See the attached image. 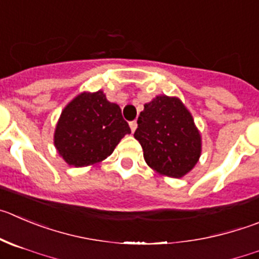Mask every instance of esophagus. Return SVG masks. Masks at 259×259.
Instances as JSON below:
<instances>
[{"label":"esophagus","mask_w":259,"mask_h":259,"mask_svg":"<svg viewBox=\"0 0 259 259\" xmlns=\"http://www.w3.org/2000/svg\"><path fill=\"white\" fill-rule=\"evenodd\" d=\"M129 125H130V129H132V133H134L135 130H137V127H138V122L137 121H132Z\"/></svg>","instance_id":"1"}]
</instances>
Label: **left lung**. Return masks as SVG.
<instances>
[{
	"label": "left lung",
	"mask_w": 259,
	"mask_h": 259,
	"mask_svg": "<svg viewBox=\"0 0 259 259\" xmlns=\"http://www.w3.org/2000/svg\"><path fill=\"white\" fill-rule=\"evenodd\" d=\"M134 138L143 148L147 165L157 174L183 178L202 153V137L190 111L178 97L156 96L138 117Z\"/></svg>",
	"instance_id": "obj_1"
}]
</instances>
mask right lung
I'll return each instance as SVG.
<instances>
[{"mask_svg":"<svg viewBox=\"0 0 259 259\" xmlns=\"http://www.w3.org/2000/svg\"><path fill=\"white\" fill-rule=\"evenodd\" d=\"M130 133L120 106L107 101L102 91L83 92L62 110L53 144L67 165L85 167L111 156L118 142Z\"/></svg>","mask_w":259,"mask_h":259,"instance_id":"right-lung-1","label":"right lung"}]
</instances>
